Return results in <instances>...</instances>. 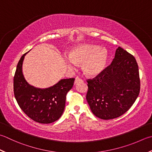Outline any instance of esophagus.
Masks as SVG:
<instances>
[{
	"instance_id": "1",
	"label": "esophagus",
	"mask_w": 152,
	"mask_h": 152,
	"mask_svg": "<svg viewBox=\"0 0 152 152\" xmlns=\"http://www.w3.org/2000/svg\"><path fill=\"white\" fill-rule=\"evenodd\" d=\"M83 82H84V80H83L81 78H80V77H76L75 79V81H74V84H78V83H81Z\"/></svg>"
}]
</instances>
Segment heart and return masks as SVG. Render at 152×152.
Instances as JSON below:
<instances>
[{
	"label": "heart",
	"mask_w": 152,
	"mask_h": 152,
	"mask_svg": "<svg viewBox=\"0 0 152 152\" xmlns=\"http://www.w3.org/2000/svg\"><path fill=\"white\" fill-rule=\"evenodd\" d=\"M107 50L92 44H82L76 47L64 57L67 66L74 69L77 64H82V70L88 76L99 74L107 62Z\"/></svg>",
	"instance_id": "b5f03b06"
}]
</instances>
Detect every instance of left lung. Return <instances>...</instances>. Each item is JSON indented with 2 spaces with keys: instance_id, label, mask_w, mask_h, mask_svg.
Segmentation results:
<instances>
[{
  "instance_id": "left-lung-1",
  "label": "left lung",
  "mask_w": 152,
  "mask_h": 152,
  "mask_svg": "<svg viewBox=\"0 0 152 152\" xmlns=\"http://www.w3.org/2000/svg\"><path fill=\"white\" fill-rule=\"evenodd\" d=\"M87 82L86 100L93 114L104 120L117 118L131 107L139 95L137 62L118 47L111 64Z\"/></svg>"
}]
</instances>
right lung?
Wrapping results in <instances>:
<instances>
[{
	"instance_id": "add662e5",
	"label": "right lung",
	"mask_w": 152,
	"mask_h": 152,
	"mask_svg": "<svg viewBox=\"0 0 152 152\" xmlns=\"http://www.w3.org/2000/svg\"><path fill=\"white\" fill-rule=\"evenodd\" d=\"M23 54L17 64L14 76V94L23 112L37 123L49 124L57 121L63 113L66 96L75 78L62 79L52 87L35 88L26 81L22 74Z\"/></svg>"
}]
</instances>
